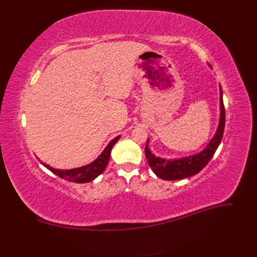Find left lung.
Wrapping results in <instances>:
<instances>
[{"instance_id": "1", "label": "left lung", "mask_w": 257, "mask_h": 257, "mask_svg": "<svg viewBox=\"0 0 257 257\" xmlns=\"http://www.w3.org/2000/svg\"><path fill=\"white\" fill-rule=\"evenodd\" d=\"M220 122L217 125L216 132L211 141L207 145V147L203 151L196 153L194 155H190L188 158L177 159V160H166L162 159L155 155L149 149V139L147 141V145L145 148L146 158L148 164L150 165L152 172L159 178L164 179V180H180V179L188 178L198 174L203 169L208 162L211 160L214 152L219 147L225 126V109L223 104V93L220 85Z\"/></svg>"}]
</instances>
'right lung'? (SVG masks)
I'll return each instance as SVG.
<instances>
[{"label": "right lung", "instance_id": "obj_1", "mask_svg": "<svg viewBox=\"0 0 257 257\" xmlns=\"http://www.w3.org/2000/svg\"><path fill=\"white\" fill-rule=\"evenodd\" d=\"M119 138H120V135L113 138L112 141L107 145L104 151L99 154V157L85 166L73 168V169H56L47 164H45L43 162L42 164L46 168H48L54 175L59 176L62 179H65V180L69 182H76V183L90 182L92 180H94L96 177H98L105 170L108 164V161L110 159V152H111L112 147L116 142L119 141Z\"/></svg>", "mask_w": 257, "mask_h": 257}]
</instances>
